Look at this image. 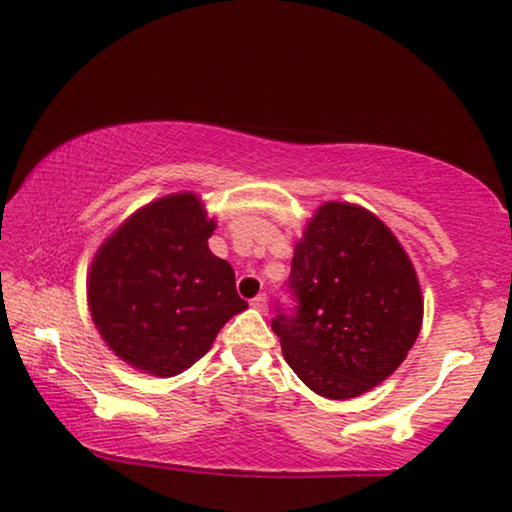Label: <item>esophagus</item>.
<instances>
[{
	"label": "esophagus",
	"mask_w": 512,
	"mask_h": 512,
	"mask_svg": "<svg viewBox=\"0 0 512 512\" xmlns=\"http://www.w3.org/2000/svg\"><path fill=\"white\" fill-rule=\"evenodd\" d=\"M251 307L258 309V311H268V298H265L263 293H261V295H256V298L251 300Z\"/></svg>",
	"instance_id": "esophagus-1"
}]
</instances>
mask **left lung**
<instances>
[{
	"label": "left lung",
	"mask_w": 512,
	"mask_h": 512,
	"mask_svg": "<svg viewBox=\"0 0 512 512\" xmlns=\"http://www.w3.org/2000/svg\"><path fill=\"white\" fill-rule=\"evenodd\" d=\"M298 307L272 321L298 379L328 399L360 397L402 365L422 328V293L395 233L365 207L323 203L295 242Z\"/></svg>",
	"instance_id": "8db88e82"
}]
</instances>
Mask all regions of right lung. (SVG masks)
Instances as JSON below:
<instances>
[{
  "label": "right lung",
  "mask_w": 512,
  "mask_h": 512,
  "mask_svg": "<svg viewBox=\"0 0 512 512\" xmlns=\"http://www.w3.org/2000/svg\"><path fill=\"white\" fill-rule=\"evenodd\" d=\"M214 228L201 196L182 191L140 207L96 249L87 305L103 342L133 369L182 374L247 309L231 263L207 247Z\"/></svg>",
  "instance_id": "obj_1"
}]
</instances>
